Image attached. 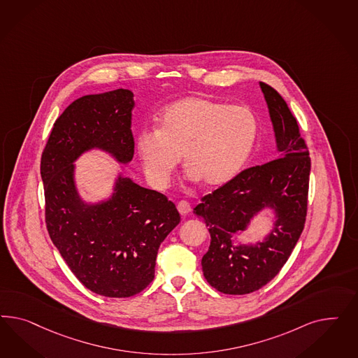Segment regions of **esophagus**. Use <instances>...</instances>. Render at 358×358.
Segmentation results:
<instances>
[{"label": "esophagus", "instance_id": "1", "mask_svg": "<svg viewBox=\"0 0 358 358\" xmlns=\"http://www.w3.org/2000/svg\"><path fill=\"white\" fill-rule=\"evenodd\" d=\"M177 210L180 211V214L187 215V214L192 211V206H190V203L186 202V201H180V202L177 203Z\"/></svg>", "mask_w": 358, "mask_h": 358}]
</instances>
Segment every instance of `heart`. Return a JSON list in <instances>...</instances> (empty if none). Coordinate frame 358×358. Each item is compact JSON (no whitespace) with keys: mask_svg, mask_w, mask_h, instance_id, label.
Wrapping results in <instances>:
<instances>
[{"mask_svg":"<svg viewBox=\"0 0 358 358\" xmlns=\"http://www.w3.org/2000/svg\"><path fill=\"white\" fill-rule=\"evenodd\" d=\"M259 123L250 108L211 98L189 97L164 110L157 129H144L136 147L148 181L171 182L180 153L187 177L206 185L234 178L248 159Z\"/></svg>","mask_w":358,"mask_h":358,"instance_id":"b5f03b06","label":"heart"}]
</instances>
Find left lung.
Here are the masks:
<instances>
[{"label": "left lung", "instance_id": "1", "mask_svg": "<svg viewBox=\"0 0 358 358\" xmlns=\"http://www.w3.org/2000/svg\"><path fill=\"white\" fill-rule=\"evenodd\" d=\"M275 132L278 157L250 166L201 198L195 215L205 219L211 244L202 259L207 282L220 293L250 294L271 282L290 257L303 231L311 159L296 120L271 85L260 83ZM279 213L275 234L257 248H234L230 238L262 206Z\"/></svg>", "mask_w": 358, "mask_h": 358}]
</instances>
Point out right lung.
Returning <instances> with one entry per match:
<instances>
[{
    "mask_svg": "<svg viewBox=\"0 0 358 358\" xmlns=\"http://www.w3.org/2000/svg\"><path fill=\"white\" fill-rule=\"evenodd\" d=\"M132 97L117 89L73 101L41 159L50 238L77 280L108 298H129L153 281L159 247L181 220L165 195L123 177L106 203L87 206L77 195L72 163L80 153L99 147L123 163L132 159Z\"/></svg>",
    "mask_w": 358,
    "mask_h": 358,
    "instance_id": "1",
    "label": "right lung"
}]
</instances>
